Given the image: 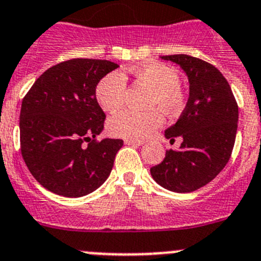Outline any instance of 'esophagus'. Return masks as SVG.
<instances>
[{
	"instance_id": "1",
	"label": "esophagus",
	"mask_w": 261,
	"mask_h": 261,
	"mask_svg": "<svg viewBox=\"0 0 261 261\" xmlns=\"http://www.w3.org/2000/svg\"><path fill=\"white\" fill-rule=\"evenodd\" d=\"M126 145H133V146H141L144 145V141H138V140H125Z\"/></svg>"
}]
</instances>
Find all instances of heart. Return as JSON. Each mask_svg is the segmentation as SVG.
I'll list each match as a JSON object with an SVG mask.
<instances>
[{"label":"heart","instance_id":"1","mask_svg":"<svg viewBox=\"0 0 261 261\" xmlns=\"http://www.w3.org/2000/svg\"><path fill=\"white\" fill-rule=\"evenodd\" d=\"M132 74L153 89L150 107H159L168 115L179 114L186 105L180 90V75L171 66L162 62H146L132 69ZM125 78L120 71H111L99 81L95 96L105 111H116L125 98ZM161 110L137 112L132 110L119 111L108 120V130L112 136L128 140H144L153 135L165 121Z\"/></svg>","mask_w":261,"mask_h":261}]
</instances>
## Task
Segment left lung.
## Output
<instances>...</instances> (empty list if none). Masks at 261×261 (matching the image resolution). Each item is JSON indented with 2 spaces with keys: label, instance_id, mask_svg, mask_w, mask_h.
Listing matches in <instances>:
<instances>
[{
  "label": "left lung",
  "instance_id": "1",
  "mask_svg": "<svg viewBox=\"0 0 261 261\" xmlns=\"http://www.w3.org/2000/svg\"><path fill=\"white\" fill-rule=\"evenodd\" d=\"M186 71L190 98L176 123L165 136L177 150H166L159 165L150 168L154 180L172 192L187 193L212 181L229 162L238 128V105L229 82L216 66L188 55L162 56Z\"/></svg>",
  "mask_w": 261,
  "mask_h": 261
}]
</instances>
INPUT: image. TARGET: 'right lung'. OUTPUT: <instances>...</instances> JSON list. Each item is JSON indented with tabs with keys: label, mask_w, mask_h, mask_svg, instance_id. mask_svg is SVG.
Segmentation results:
<instances>
[{
	"label": "right lung",
	"mask_w": 261,
	"mask_h": 261,
	"mask_svg": "<svg viewBox=\"0 0 261 261\" xmlns=\"http://www.w3.org/2000/svg\"><path fill=\"white\" fill-rule=\"evenodd\" d=\"M107 60L73 59L45 70L20 107V153L45 190L65 197L89 195L114 167L123 140L96 137L106 115L96 85L117 68Z\"/></svg>",
	"instance_id": "1"
}]
</instances>
